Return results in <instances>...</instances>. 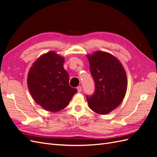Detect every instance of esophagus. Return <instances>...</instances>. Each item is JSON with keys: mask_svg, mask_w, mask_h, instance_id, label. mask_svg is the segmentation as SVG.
<instances>
[{"mask_svg": "<svg viewBox=\"0 0 157 157\" xmlns=\"http://www.w3.org/2000/svg\"><path fill=\"white\" fill-rule=\"evenodd\" d=\"M77 88V90H78V93L81 92V91H82V88H81V86H78Z\"/></svg>", "mask_w": 157, "mask_h": 157, "instance_id": "34e87169", "label": "esophagus"}]
</instances>
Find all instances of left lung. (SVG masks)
I'll return each mask as SVG.
<instances>
[{
    "instance_id": "left-lung-1",
    "label": "left lung",
    "mask_w": 157,
    "mask_h": 157,
    "mask_svg": "<svg viewBox=\"0 0 157 157\" xmlns=\"http://www.w3.org/2000/svg\"><path fill=\"white\" fill-rule=\"evenodd\" d=\"M90 71L95 83L92 96H86L90 108L106 115L120 105L127 90L126 71L115 56L102 51L87 56Z\"/></svg>"
}]
</instances>
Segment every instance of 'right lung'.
<instances>
[{"instance_id": "right-lung-1", "label": "right lung", "mask_w": 157, "mask_h": 157, "mask_svg": "<svg viewBox=\"0 0 157 157\" xmlns=\"http://www.w3.org/2000/svg\"><path fill=\"white\" fill-rule=\"evenodd\" d=\"M64 61V58L51 51L37 59L28 73L30 94L36 103L46 111L62 110L77 92L69 86Z\"/></svg>"}]
</instances>
